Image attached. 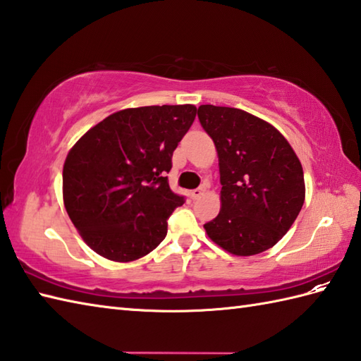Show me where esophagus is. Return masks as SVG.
I'll use <instances>...</instances> for the list:
<instances>
[{
    "label": "esophagus",
    "instance_id": "1",
    "mask_svg": "<svg viewBox=\"0 0 361 361\" xmlns=\"http://www.w3.org/2000/svg\"><path fill=\"white\" fill-rule=\"evenodd\" d=\"M206 189H208V188H206L204 185H203V186H200V188L194 189L192 192H190V197H192V200H198V198L203 197V195L206 194Z\"/></svg>",
    "mask_w": 361,
    "mask_h": 361
}]
</instances>
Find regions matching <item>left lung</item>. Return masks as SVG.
Instances as JSON below:
<instances>
[{
	"instance_id": "8db88e82",
	"label": "left lung",
	"mask_w": 361,
	"mask_h": 361,
	"mask_svg": "<svg viewBox=\"0 0 361 361\" xmlns=\"http://www.w3.org/2000/svg\"><path fill=\"white\" fill-rule=\"evenodd\" d=\"M198 119L216 144L221 183V208L206 234L235 256L274 247L304 204L296 153L271 124L243 110L200 105Z\"/></svg>"
}]
</instances>
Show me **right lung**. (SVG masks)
<instances>
[{
	"mask_svg": "<svg viewBox=\"0 0 361 361\" xmlns=\"http://www.w3.org/2000/svg\"><path fill=\"white\" fill-rule=\"evenodd\" d=\"M194 105L126 109L90 128L63 164V203L88 247L114 262L155 250L185 197L169 188L172 155Z\"/></svg>",
	"mask_w": 361,
	"mask_h": 361,
	"instance_id": "add662e5",
	"label": "right lung"
}]
</instances>
